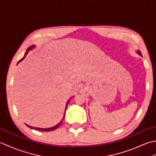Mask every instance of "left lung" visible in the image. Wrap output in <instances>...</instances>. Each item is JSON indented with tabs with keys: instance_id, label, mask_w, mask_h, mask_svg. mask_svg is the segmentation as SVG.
<instances>
[{
	"instance_id": "left-lung-1",
	"label": "left lung",
	"mask_w": 156,
	"mask_h": 156,
	"mask_svg": "<svg viewBox=\"0 0 156 156\" xmlns=\"http://www.w3.org/2000/svg\"><path fill=\"white\" fill-rule=\"evenodd\" d=\"M136 52H137V54L138 55H140V56H142L141 53V51H140V50H137V51H136Z\"/></svg>"
}]
</instances>
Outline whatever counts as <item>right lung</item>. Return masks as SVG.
Masks as SVG:
<instances>
[{
  "label": "right lung",
  "instance_id": "obj_1",
  "mask_svg": "<svg viewBox=\"0 0 156 156\" xmlns=\"http://www.w3.org/2000/svg\"><path fill=\"white\" fill-rule=\"evenodd\" d=\"M35 48V45H31V47L28 48H27V51H26V52H25V54L24 56H23V58H22L21 59H20V60L18 62L17 64H19V63L21 62V61H23V59H24L25 58L26 55H27V54H28V53H29V51L32 50V49H34V48ZM72 97H72L70 98H69V100L68 101V102H66V108H65V111H64V117H63V119L64 118V116H65V112H66V108H67V107H68V104H69V100H70V99H71ZM63 119H62V121H61L60 122H59L58 125H56L54 126V127H49V128H39V127H32V126H30V125H27V124H25V125H27V127H29V128H31V129H36V130H38V131H54V130H55V129H57V128L59 127V126L62 124V121H63Z\"/></svg>",
  "mask_w": 156,
  "mask_h": 156
}]
</instances>
